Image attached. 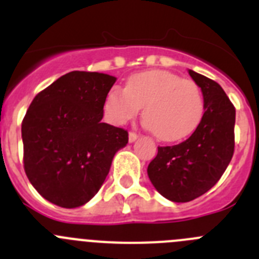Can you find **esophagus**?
Returning a JSON list of instances; mask_svg holds the SVG:
<instances>
[{
    "label": "esophagus",
    "instance_id": "34e87169",
    "mask_svg": "<svg viewBox=\"0 0 259 259\" xmlns=\"http://www.w3.org/2000/svg\"><path fill=\"white\" fill-rule=\"evenodd\" d=\"M137 137H139V134H136V132H134V131L130 132V136H128V139H130V143H134Z\"/></svg>",
    "mask_w": 259,
    "mask_h": 259
}]
</instances>
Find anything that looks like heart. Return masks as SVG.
<instances>
[{
    "label": "heart",
    "instance_id": "obj_1",
    "mask_svg": "<svg viewBox=\"0 0 259 259\" xmlns=\"http://www.w3.org/2000/svg\"><path fill=\"white\" fill-rule=\"evenodd\" d=\"M144 107V120L161 141H179L200 124L203 97L191 79L163 70L132 75L125 91L114 87L105 100V114L115 124H124Z\"/></svg>",
    "mask_w": 259,
    "mask_h": 259
}]
</instances>
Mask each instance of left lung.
<instances>
[{
	"instance_id": "1",
	"label": "left lung",
	"mask_w": 259,
	"mask_h": 259,
	"mask_svg": "<svg viewBox=\"0 0 259 259\" xmlns=\"http://www.w3.org/2000/svg\"><path fill=\"white\" fill-rule=\"evenodd\" d=\"M188 72L202 92V119L185 141L158 146L148 166L154 188L174 202H188L211 189L235 152V106L217 81L192 70Z\"/></svg>"
}]
</instances>
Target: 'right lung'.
<instances>
[{"label": "right lung", "mask_w": 259, "mask_h": 259, "mask_svg": "<svg viewBox=\"0 0 259 259\" xmlns=\"http://www.w3.org/2000/svg\"><path fill=\"white\" fill-rule=\"evenodd\" d=\"M116 77L71 71L36 95L22 122L24 171L61 207L81 206L100 191L128 132L102 123Z\"/></svg>", "instance_id": "1"}]
</instances>
